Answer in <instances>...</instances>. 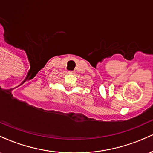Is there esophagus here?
Masks as SVG:
<instances>
[{
  "label": "esophagus",
  "mask_w": 153,
  "mask_h": 153,
  "mask_svg": "<svg viewBox=\"0 0 153 153\" xmlns=\"http://www.w3.org/2000/svg\"><path fill=\"white\" fill-rule=\"evenodd\" d=\"M68 73H70V74H74L75 73V71H69Z\"/></svg>",
  "instance_id": "34e87169"
}]
</instances>
